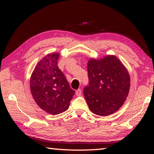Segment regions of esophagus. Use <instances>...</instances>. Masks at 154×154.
<instances>
[{
  "label": "esophagus",
  "mask_w": 154,
  "mask_h": 154,
  "mask_svg": "<svg viewBox=\"0 0 154 154\" xmlns=\"http://www.w3.org/2000/svg\"><path fill=\"white\" fill-rule=\"evenodd\" d=\"M75 93H76V95L80 96L81 94V93H82V91H81V89H78L76 91V92H75Z\"/></svg>",
  "instance_id": "obj_1"
}]
</instances>
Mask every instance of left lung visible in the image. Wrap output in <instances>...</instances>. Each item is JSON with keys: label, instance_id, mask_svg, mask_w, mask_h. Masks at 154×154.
Segmentation results:
<instances>
[{"label": "left lung", "instance_id": "1", "mask_svg": "<svg viewBox=\"0 0 154 154\" xmlns=\"http://www.w3.org/2000/svg\"><path fill=\"white\" fill-rule=\"evenodd\" d=\"M87 71L89 83L83 93L91 112L102 116L116 112L129 93L130 79L126 68L115 55H107L89 60Z\"/></svg>", "mask_w": 154, "mask_h": 154}]
</instances>
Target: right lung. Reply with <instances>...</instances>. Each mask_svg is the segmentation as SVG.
Here are the masks:
<instances>
[{
	"instance_id": "right-lung-1",
	"label": "right lung",
	"mask_w": 154,
	"mask_h": 154,
	"mask_svg": "<svg viewBox=\"0 0 154 154\" xmlns=\"http://www.w3.org/2000/svg\"><path fill=\"white\" fill-rule=\"evenodd\" d=\"M59 57L58 53H52L42 58L35 65L30 81L35 102L53 115L67 110L75 94L57 66Z\"/></svg>"
}]
</instances>
